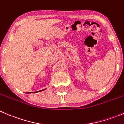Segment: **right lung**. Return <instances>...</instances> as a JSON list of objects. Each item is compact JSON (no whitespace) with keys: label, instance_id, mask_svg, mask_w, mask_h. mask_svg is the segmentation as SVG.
<instances>
[{"label":"right lung","instance_id":"obj_1","mask_svg":"<svg viewBox=\"0 0 124 124\" xmlns=\"http://www.w3.org/2000/svg\"><path fill=\"white\" fill-rule=\"evenodd\" d=\"M44 89H43V90H44ZM43 90H41V91H43ZM40 91H39L38 92H40ZM33 93V92H27V93Z\"/></svg>","mask_w":124,"mask_h":124}]
</instances>
